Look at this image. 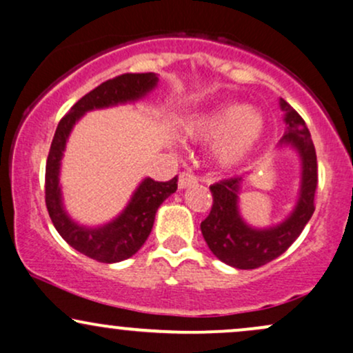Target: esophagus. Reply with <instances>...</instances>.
<instances>
[{
    "label": "esophagus",
    "mask_w": 353,
    "mask_h": 353,
    "mask_svg": "<svg viewBox=\"0 0 353 353\" xmlns=\"http://www.w3.org/2000/svg\"><path fill=\"white\" fill-rule=\"evenodd\" d=\"M197 182V177L194 176V174L190 172H181L179 174V189H185V188H190V185H194Z\"/></svg>",
    "instance_id": "obj_1"
}]
</instances>
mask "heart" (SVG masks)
<instances>
[{
  "label": "heart",
  "mask_w": 353,
  "mask_h": 353,
  "mask_svg": "<svg viewBox=\"0 0 353 353\" xmlns=\"http://www.w3.org/2000/svg\"><path fill=\"white\" fill-rule=\"evenodd\" d=\"M264 131V116L244 104H224L194 114L184 123V132L192 139H216L212 156L222 169L244 164L261 143Z\"/></svg>",
  "instance_id": "b5f03b06"
}]
</instances>
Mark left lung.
I'll return each mask as SVG.
<instances>
[{
    "instance_id": "left-lung-1",
    "label": "left lung",
    "mask_w": 353,
    "mask_h": 353,
    "mask_svg": "<svg viewBox=\"0 0 353 353\" xmlns=\"http://www.w3.org/2000/svg\"><path fill=\"white\" fill-rule=\"evenodd\" d=\"M281 108L285 112L287 125L281 145H290L302 161L301 192L290 216L272 228L255 229L247 224L239 210L242 177H230L210 185L214 202L210 214L201 222L202 236L219 261L236 269H257L282 255L301 236L315 210L317 154L310 132L305 121L287 101L281 99Z\"/></svg>"
}]
</instances>
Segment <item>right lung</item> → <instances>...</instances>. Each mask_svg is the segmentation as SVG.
I'll return each instance as SVG.
<instances>
[{
    "label": "right lung",
    "mask_w": 353,
    "mask_h": 353,
    "mask_svg": "<svg viewBox=\"0 0 353 353\" xmlns=\"http://www.w3.org/2000/svg\"><path fill=\"white\" fill-rule=\"evenodd\" d=\"M157 81L159 79L154 72H128L99 84L83 96L59 121L48 154L44 194L52 224L72 249L104 264H114L132 257L143 247L151 234L159 205L176 192L177 176L168 182H157L151 177H145L119 216L99 228H86L72 221L64 210L59 188L61 159L72 125L88 111L144 98L157 86Z\"/></svg>",
    "instance_id": "add662e5"
}]
</instances>
